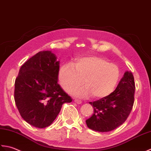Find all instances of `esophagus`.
Returning <instances> with one entry per match:
<instances>
[{
	"label": "esophagus",
	"instance_id": "34e87169",
	"mask_svg": "<svg viewBox=\"0 0 151 151\" xmlns=\"http://www.w3.org/2000/svg\"><path fill=\"white\" fill-rule=\"evenodd\" d=\"M74 101H75L76 104H81L82 103V101L81 100H77V99H75Z\"/></svg>",
	"mask_w": 151,
	"mask_h": 151
}]
</instances>
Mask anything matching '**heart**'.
<instances>
[{
	"label": "heart",
	"instance_id": "1",
	"mask_svg": "<svg viewBox=\"0 0 151 151\" xmlns=\"http://www.w3.org/2000/svg\"><path fill=\"white\" fill-rule=\"evenodd\" d=\"M58 81L64 90L70 92L83 82L86 85L71 91L78 98H84L92 94L94 98H103L114 90L120 78V70L115 64L100 57H82L72 64L61 66L58 74Z\"/></svg>",
	"mask_w": 151,
	"mask_h": 151
}]
</instances>
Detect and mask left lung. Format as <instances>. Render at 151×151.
<instances>
[{
  "mask_svg": "<svg viewBox=\"0 0 151 151\" xmlns=\"http://www.w3.org/2000/svg\"><path fill=\"white\" fill-rule=\"evenodd\" d=\"M135 88L133 74L127 71L113 93L89 102L93 107L94 113L86 120L88 128L94 131L107 132L122 124L132 109Z\"/></svg>",
  "mask_w": 151,
  "mask_h": 151,
  "instance_id": "obj_1",
  "label": "left lung"
}]
</instances>
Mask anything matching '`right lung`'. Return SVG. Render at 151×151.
Segmentation results:
<instances>
[{"label":"right lung","instance_id":"obj_1","mask_svg":"<svg viewBox=\"0 0 151 151\" xmlns=\"http://www.w3.org/2000/svg\"><path fill=\"white\" fill-rule=\"evenodd\" d=\"M57 59L51 51H40L21 66L15 79V105L24 121L36 128L51 125L63 104L72 100L58 84Z\"/></svg>","mask_w":151,"mask_h":151}]
</instances>
